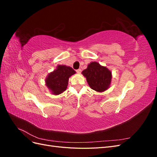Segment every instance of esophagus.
<instances>
[{"instance_id":"34e87169","label":"esophagus","mask_w":157,"mask_h":157,"mask_svg":"<svg viewBox=\"0 0 157 157\" xmlns=\"http://www.w3.org/2000/svg\"><path fill=\"white\" fill-rule=\"evenodd\" d=\"M76 71H77V73H81L82 71H81V69H77Z\"/></svg>"}]
</instances>
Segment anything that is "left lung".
<instances>
[{
    "label": "left lung",
    "instance_id": "obj_1",
    "mask_svg": "<svg viewBox=\"0 0 157 157\" xmlns=\"http://www.w3.org/2000/svg\"><path fill=\"white\" fill-rule=\"evenodd\" d=\"M82 73L86 78L90 87L96 92L105 91L110 86L111 72L97 62L90 63Z\"/></svg>",
    "mask_w": 157,
    "mask_h": 157
}]
</instances>
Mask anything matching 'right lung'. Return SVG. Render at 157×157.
I'll use <instances>...</instances> for the list:
<instances>
[{"instance_id": "add662e5", "label": "right lung", "mask_w": 157, "mask_h": 157, "mask_svg": "<svg viewBox=\"0 0 157 157\" xmlns=\"http://www.w3.org/2000/svg\"><path fill=\"white\" fill-rule=\"evenodd\" d=\"M76 72L70 67L58 65L57 69L50 73L46 79V84L52 92L58 95L64 92L68 85L69 78Z\"/></svg>"}]
</instances>
